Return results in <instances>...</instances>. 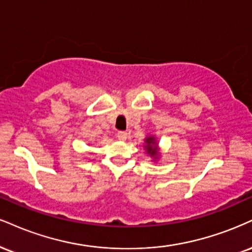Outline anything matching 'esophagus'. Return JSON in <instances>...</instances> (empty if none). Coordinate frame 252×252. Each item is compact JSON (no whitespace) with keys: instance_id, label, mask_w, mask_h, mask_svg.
<instances>
[{"instance_id":"esophagus-1","label":"esophagus","mask_w":252,"mask_h":252,"mask_svg":"<svg viewBox=\"0 0 252 252\" xmlns=\"http://www.w3.org/2000/svg\"><path fill=\"white\" fill-rule=\"evenodd\" d=\"M117 138L120 139V141H126V139L128 138V132H126V131H118V132H117Z\"/></svg>"}]
</instances>
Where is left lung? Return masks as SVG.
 Masks as SVG:
<instances>
[{
    "instance_id": "obj_1",
    "label": "left lung",
    "mask_w": 252,
    "mask_h": 252,
    "mask_svg": "<svg viewBox=\"0 0 252 252\" xmlns=\"http://www.w3.org/2000/svg\"><path fill=\"white\" fill-rule=\"evenodd\" d=\"M145 142V151H147L149 155L153 157V158H157V157L159 156V153H158V147H157V141L156 138L154 137V136H149V137H147L144 139Z\"/></svg>"
}]
</instances>
